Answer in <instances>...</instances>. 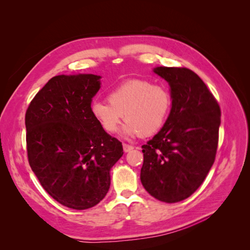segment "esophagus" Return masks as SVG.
Instances as JSON below:
<instances>
[{"label":"esophagus","mask_w":250,"mask_h":250,"mask_svg":"<svg viewBox=\"0 0 250 250\" xmlns=\"http://www.w3.org/2000/svg\"><path fill=\"white\" fill-rule=\"evenodd\" d=\"M132 149H133L132 146L127 145V144H123V150H124V152H129V151H131Z\"/></svg>","instance_id":"esophagus-1"}]
</instances>
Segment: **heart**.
<instances>
[{"label":"heart","instance_id":"heart-1","mask_svg":"<svg viewBox=\"0 0 250 250\" xmlns=\"http://www.w3.org/2000/svg\"><path fill=\"white\" fill-rule=\"evenodd\" d=\"M108 102L94 101L92 116L107 133L117 132L123 117L126 121L121 133L123 137H150L155 134L167 121L172 96L165 86L147 80L131 79L112 88Z\"/></svg>","mask_w":250,"mask_h":250}]
</instances>
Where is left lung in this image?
<instances>
[{
	"instance_id": "left-lung-1",
	"label": "left lung",
	"mask_w": 250,
	"mask_h": 250,
	"mask_svg": "<svg viewBox=\"0 0 250 250\" xmlns=\"http://www.w3.org/2000/svg\"><path fill=\"white\" fill-rule=\"evenodd\" d=\"M153 72L169 83L172 107L164 127L142 146L141 181L154 198L174 203L190 197L213 166L221 110L193 71L157 66Z\"/></svg>"
}]
</instances>
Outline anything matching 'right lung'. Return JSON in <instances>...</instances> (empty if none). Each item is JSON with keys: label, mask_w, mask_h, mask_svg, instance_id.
<instances>
[{"label": "right lung", "mask_w": 250, "mask_h": 250, "mask_svg": "<svg viewBox=\"0 0 250 250\" xmlns=\"http://www.w3.org/2000/svg\"><path fill=\"white\" fill-rule=\"evenodd\" d=\"M100 76L58 75L35 95L26 111L28 161L47 193L73 209L95 207L107 194L110 169L122 143L90 112Z\"/></svg>", "instance_id": "obj_1"}]
</instances>
